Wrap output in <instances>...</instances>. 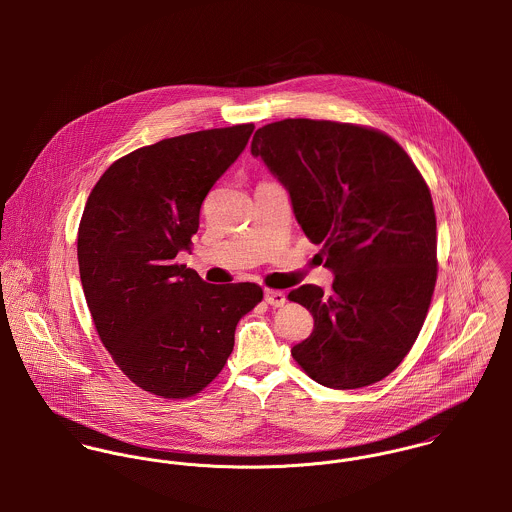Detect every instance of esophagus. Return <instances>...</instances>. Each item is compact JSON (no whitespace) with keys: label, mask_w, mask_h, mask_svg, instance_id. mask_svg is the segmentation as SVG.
Segmentation results:
<instances>
[{"label":"esophagus","mask_w":512,"mask_h":512,"mask_svg":"<svg viewBox=\"0 0 512 512\" xmlns=\"http://www.w3.org/2000/svg\"><path fill=\"white\" fill-rule=\"evenodd\" d=\"M264 299H266V303H270V305H274V307H284V303H286V293L278 292V290H266V292H264Z\"/></svg>","instance_id":"esophagus-1"}]
</instances>
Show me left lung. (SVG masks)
<instances>
[{
  "mask_svg": "<svg viewBox=\"0 0 512 512\" xmlns=\"http://www.w3.org/2000/svg\"><path fill=\"white\" fill-rule=\"evenodd\" d=\"M252 155L288 189L295 219L335 272L329 292L305 284L288 295L315 321L293 361L335 390L382 380L416 343L438 278L422 173L388 134L331 120L262 126Z\"/></svg>",
  "mask_w": 512,
  "mask_h": 512,
  "instance_id": "1",
  "label": "left lung"
}]
</instances>
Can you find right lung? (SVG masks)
<instances>
[{"instance_id":"1","label":"right lung","mask_w":512,"mask_h":512,"mask_svg":"<svg viewBox=\"0 0 512 512\" xmlns=\"http://www.w3.org/2000/svg\"><path fill=\"white\" fill-rule=\"evenodd\" d=\"M254 132L238 124L140 147L114 161L78 224V270L102 345L142 390L191 398L234 347L264 297L252 282L215 286L175 258L191 250L201 205Z\"/></svg>"}]
</instances>
